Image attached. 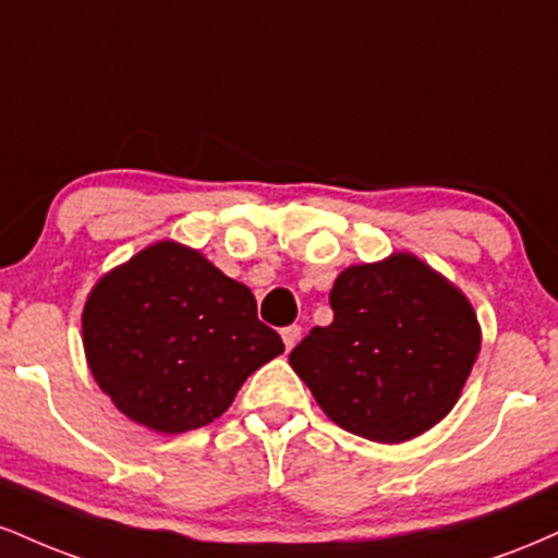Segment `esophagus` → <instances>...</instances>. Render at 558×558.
I'll return each instance as SVG.
<instances>
[{
	"instance_id": "obj_1",
	"label": "esophagus",
	"mask_w": 558,
	"mask_h": 558,
	"mask_svg": "<svg viewBox=\"0 0 558 558\" xmlns=\"http://www.w3.org/2000/svg\"><path fill=\"white\" fill-rule=\"evenodd\" d=\"M280 336H283V343H286V349L291 351L293 345L299 343V338H301V328H299V325H288V328L280 330Z\"/></svg>"
}]
</instances>
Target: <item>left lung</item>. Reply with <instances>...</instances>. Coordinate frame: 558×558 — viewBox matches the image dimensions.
I'll list each match as a JSON object with an SVG mask.
<instances>
[{"mask_svg":"<svg viewBox=\"0 0 558 558\" xmlns=\"http://www.w3.org/2000/svg\"><path fill=\"white\" fill-rule=\"evenodd\" d=\"M332 323L291 351L328 417L375 444L430 430L462 396L480 323L451 280L409 252L351 265L330 291Z\"/></svg>","mask_w":558,"mask_h":558,"instance_id":"8db88e82","label":"left lung"}]
</instances>
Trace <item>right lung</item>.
<instances>
[{
    "label": "right lung",
    "mask_w": 558,
    "mask_h": 558,
    "mask_svg": "<svg viewBox=\"0 0 558 558\" xmlns=\"http://www.w3.org/2000/svg\"><path fill=\"white\" fill-rule=\"evenodd\" d=\"M81 328L99 388L128 420L165 435L220 417L246 377L286 349L246 286L170 239L101 275Z\"/></svg>",
    "instance_id": "right-lung-1"
}]
</instances>
